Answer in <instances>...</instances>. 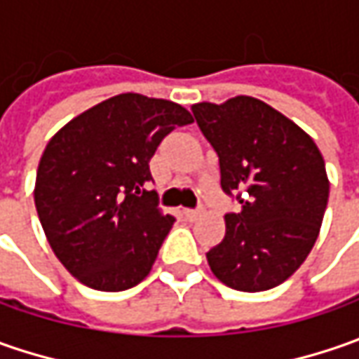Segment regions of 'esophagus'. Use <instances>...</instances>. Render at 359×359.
<instances>
[{
  "mask_svg": "<svg viewBox=\"0 0 359 359\" xmlns=\"http://www.w3.org/2000/svg\"><path fill=\"white\" fill-rule=\"evenodd\" d=\"M184 214H186V217L189 222H194V219H198L201 215V208H198V210H186Z\"/></svg>",
  "mask_w": 359,
  "mask_h": 359,
  "instance_id": "1",
  "label": "esophagus"
}]
</instances>
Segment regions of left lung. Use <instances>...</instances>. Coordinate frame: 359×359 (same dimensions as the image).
Wrapping results in <instances>:
<instances>
[{
	"label": "left lung",
	"instance_id": "obj_1",
	"mask_svg": "<svg viewBox=\"0 0 359 359\" xmlns=\"http://www.w3.org/2000/svg\"><path fill=\"white\" fill-rule=\"evenodd\" d=\"M219 158L222 189L241 203L208 252L214 276L240 292L285 282L311 252L330 182L318 145L292 119L250 95L191 105Z\"/></svg>",
	"mask_w": 359,
	"mask_h": 359
}]
</instances>
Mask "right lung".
<instances>
[{
    "instance_id": "obj_1",
    "label": "right lung",
    "mask_w": 359,
    "mask_h": 359,
    "mask_svg": "<svg viewBox=\"0 0 359 359\" xmlns=\"http://www.w3.org/2000/svg\"><path fill=\"white\" fill-rule=\"evenodd\" d=\"M186 107L121 93L57 131L35 177V210L49 245L88 287L123 292L144 280L175 217L158 208L149 159L191 123Z\"/></svg>"
}]
</instances>
